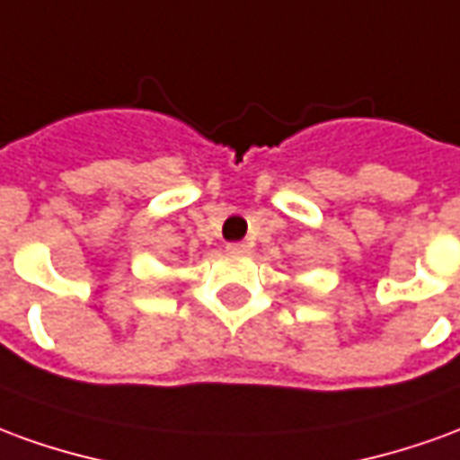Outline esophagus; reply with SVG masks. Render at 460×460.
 I'll list each match as a JSON object with an SVG mask.
<instances>
[{
  "instance_id": "obj_1",
  "label": "esophagus",
  "mask_w": 460,
  "mask_h": 460,
  "mask_svg": "<svg viewBox=\"0 0 460 460\" xmlns=\"http://www.w3.org/2000/svg\"><path fill=\"white\" fill-rule=\"evenodd\" d=\"M226 252L229 253H249L252 252V243H246V241H231V243H226Z\"/></svg>"
}]
</instances>
